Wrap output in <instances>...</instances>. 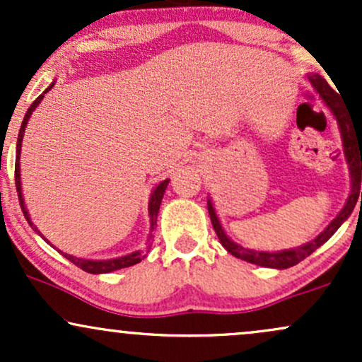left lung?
Listing matches in <instances>:
<instances>
[{"instance_id": "left-lung-1", "label": "left lung", "mask_w": 362, "mask_h": 362, "mask_svg": "<svg viewBox=\"0 0 362 362\" xmlns=\"http://www.w3.org/2000/svg\"><path fill=\"white\" fill-rule=\"evenodd\" d=\"M308 80L313 88L318 91L320 98L325 102V105L332 110V114L337 119L340 134H342V144H344V155H346L347 165H349V173H351V195H349L346 206L342 207V211L337 214V218L334 219L325 230L320 233L317 238L311 240V242L301 245L298 248H289V250H281V252H257L250 250V248H245L242 245L231 242L224 233L221 223H219L218 216L213 207V201L207 199V211H209L211 223L218 235L219 242L231 255H235L236 259H242L250 262V264L262 265V267H271V269H288L293 265L300 264L301 260H305L306 257L311 255L318 247H322L323 243L330 238L335 231L339 230L340 224L351 216L354 211L356 202L359 201L361 195V204H362V192H361V173H362V117L352 114V109H349L346 102H342V95L339 97V93H335L330 88V85L323 80L320 74H310Z\"/></svg>"}]
</instances>
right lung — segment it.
Segmentation results:
<instances>
[{
    "instance_id": "right-lung-1",
    "label": "right lung",
    "mask_w": 362,
    "mask_h": 362,
    "mask_svg": "<svg viewBox=\"0 0 362 362\" xmlns=\"http://www.w3.org/2000/svg\"><path fill=\"white\" fill-rule=\"evenodd\" d=\"M54 86V83L51 86H49L47 90L44 91V93H47L49 90H51ZM44 93L39 95V97L35 98L34 103H32L30 107H28L27 114H25L23 117V122H22V127H20V132H18V141H16V160H15V185H16V192H18V201H20V207H22L23 211V216L25 219H27L28 224H30L32 228L39 233V230L34 226V223L30 221V214H28L27 207H25V202H23V195H22V182H20V151H22V141H23V134H25V127H27L28 124V119H30L32 112L35 110V107L39 105L40 100L44 98ZM170 178L167 180L160 182L155 187V190L151 192V197H149V204H148V211H149V221H151V231L153 228H155L156 224V218H158V211H160V204H161V199H163V194L165 190H167V185H168ZM40 235V233H39ZM42 236V235H40ZM44 238V236H42ZM151 238V236H149ZM45 240V238H44ZM47 242V240H45ZM149 242V240H148ZM49 243V242H47ZM151 247V245H149ZM62 255L66 257L69 262H73L74 265H78V267L83 269L85 272H90V274H109V272H114V271H119V269H124V267H131V265L134 264H139L141 260L144 259V250H136L132 253H129V255H124V257H117V259H110V260H88V259H78V257H73V255H68V253L57 250Z\"/></svg>"
}]
</instances>
